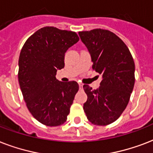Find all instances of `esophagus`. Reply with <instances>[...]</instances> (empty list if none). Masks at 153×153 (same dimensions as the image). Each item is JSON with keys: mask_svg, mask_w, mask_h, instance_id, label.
Segmentation results:
<instances>
[{"mask_svg": "<svg viewBox=\"0 0 153 153\" xmlns=\"http://www.w3.org/2000/svg\"><path fill=\"white\" fill-rule=\"evenodd\" d=\"M79 88H80V89H82L83 84H81V83H79Z\"/></svg>", "mask_w": 153, "mask_h": 153, "instance_id": "34e87169", "label": "esophagus"}]
</instances>
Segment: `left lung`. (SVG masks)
<instances>
[{
    "label": "left lung",
    "mask_w": 153,
    "mask_h": 153,
    "mask_svg": "<svg viewBox=\"0 0 153 153\" xmlns=\"http://www.w3.org/2000/svg\"><path fill=\"white\" fill-rule=\"evenodd\" d=\"M79 36L91 56L93 68L102 76L97 89L84 85L88 99L83 108L92 124L108 125L128 104L135 83L134 60L121 39L108 30L79 32Z\"/></svg>",
    "instance_id": "left-lung-1"
}]
</instances>
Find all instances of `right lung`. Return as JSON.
<instances>
[{
  "instance_id": "right-lung-1",
  "label": "right lung",
  "mask_w": 153,
  "mask_h": 153,
  "mask_svg": "<svg viewBox=\"0 0 153 153\" xmlns=\"http://www.w3.org/2000/svg\"><path fill=\"white\" fill-rule=\"evenodd\" d=\"M78 41L75 32L44 27L21 49L19 85L28 109L43 125L59 126L67 120L79 85L76 81H59L56 75L65 67L66 51Z\"/></svg>"
}]
</instances>
